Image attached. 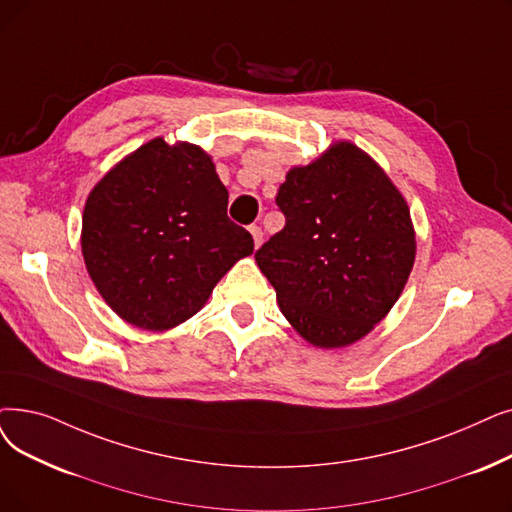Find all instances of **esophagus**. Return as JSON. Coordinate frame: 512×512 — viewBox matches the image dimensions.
<instances>
[{
  "label": "esophagus",
  "instance_id": "obj_1",
  "mask_svg": "<svg viewBox=\"0 0 512 512\" xmlns=\"http://www.w3.org/2000/svg\"><path fill=\"white\" fill-rule=\"evenodd\" d=\"M249 232H251V236H253V240H255V247H259V244L263 242V232H261V228H259V226H251Z\"/></svg>",
  "mask_w": 512,
  "mask_h": 512
}]
</instances>
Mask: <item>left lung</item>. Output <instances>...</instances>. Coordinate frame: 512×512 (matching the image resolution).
<instances>
[{"label":"left lung","instance_id":"left-lung-1","mask_svg":"<svg viewBox=\"0 0 512 512\" xmlns=\"http://www.w3.org/2000/svg\"><path fill=\"white\" fill-rule=\"evenodd\" d=\"M276 205L284 228L255 253L278 307L320 349L364 339L402 295L416 257L410 207L353 142L291 167Z\"/></svg>","mask_w":512,"mask_h":512}]
</instances>
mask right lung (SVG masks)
Returning <instances> with one entry per match:
<instances>
[{"label":"right lung","mask_w":512,"mask_h":512,"mask_svg":"<svg viewBox=\"0 0 512 512\" xmlns=\"http://www.w3.org/2000/svg\"><path fill=\"white\" fill-rule=\"evenodd\" d=\"M81 253L121 320L165 332L203 309L215 284L253 253V236L230 221L211 154L154 138L92 188Z\"/></svg>","instance_id":"add662e5"}]
</instances>
